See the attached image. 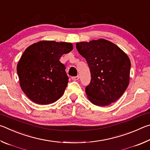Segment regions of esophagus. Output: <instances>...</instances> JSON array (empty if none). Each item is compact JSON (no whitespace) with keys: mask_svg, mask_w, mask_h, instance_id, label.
Returning a JSON list of instances; mask_svg holds the SVG:
<instances>
[{"mask_svg":"<svg viewBox=\"0 0 150 150\" xmlns=\"http://www.w3.org/2000/svg\"><path fill=\"white\" fill-rule=\"evenodd\" d=\"M71 79L73 81H77L79 79V76H75V77H72Z\"/></svg>","mask_w":150,"mask_h":150,"instance_id":"obj_1","label":"esophagus"}]
</instances>
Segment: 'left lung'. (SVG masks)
<instances>
[{
  "instance_id": "obj_1",
  "label": "left lung",
  "mask_w": 150,
  "mask_h": 150,
  "mask_svg": "<svg viewBox=\"0 0 150 150\" xmlns=\"http://www.w3.org/2000/svg\"><path fill=\"white\" fill-rule=\"evenodd\" d=\"M76 48L90 69L91 83L85 88L89 100L100 106L117 100L130 81L131 63L127 55L117 45L104 39L77 43Z\"/></svg>"
}]
</instances>
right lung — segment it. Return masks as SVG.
Listing matches in <instances>:
<instances>
[{"label": "right lung", "instance_id": "add662e5", "mask_svg": "<svg viewBox=\"0 0 150 150\" xmlns=\"http://www.w3.org/2000/svg\"><path fill=\"white\" fill-rule=\"evenodd\" d=\"M72 50L71 43L55 41H40L26 48L17 73L22 90L30 100L48 105L63 95L69 78L59 59Z\"/></svg>", "mask_w": 150, "mask_h": 150}]
</instances>
